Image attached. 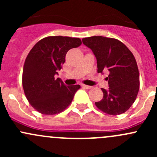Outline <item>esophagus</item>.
Wrapping results in <instances>:
<instances>
[{"instance_id":"34e87169","label":"esophagus","mask_w":157,"mask_h":157,"mask_svg":"<svg viewBox=\"0 0 157 157\" xmlns=\"http://www.w3.org/2000/svg\"><path fill=\"white\" fill-rule=\"evenodd\" d=\"M82 86H83V88L87 89V90H89V89H91V88H92V86H88V85H85V84H83V85H82Z\"/></svg>"}]
</instances>
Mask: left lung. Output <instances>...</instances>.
I'll return each mask as SVG.
<instances>
[{
	"label": "left lung",
	"mask_w": 157,
	"mask_h": 157,
	"mask_svg": "<svg viewBox=\"0 0 157 157\" xmlns=\"http://www.w3.org/2000/svg\"><path fill=\"white\" fill-rule=\"evenodd\" d=\"M93 51L97 61V72L109 71V90L102 88L103 98L95 102L96 107L112 115H121L130 109L140 87L139 71L132 52L119 40L104 36L82 39Z\"/></svg>",
	"instance_id": "obj_1"
}]
</instances>
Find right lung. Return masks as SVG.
<instances>
[{
	"label": "right lung",
	"instance_id": "add662e5",
	"mask_svg": "<svg viewBox=\"0 0 157 157\" xmlns=\"http://www.w3.org/2000/svg\"><path fill=\"white\" fill-rule=\"evenodd\" d=\"M81 44L79 38L48 36L30 50L23 66V87L26 99L36 111L43 115H55L72 102L80 86H66L55 75L65 62L67 52Z\"/></svg>",
	"mask_w": 157,
	"mask_h": 157
}]
</instances>
